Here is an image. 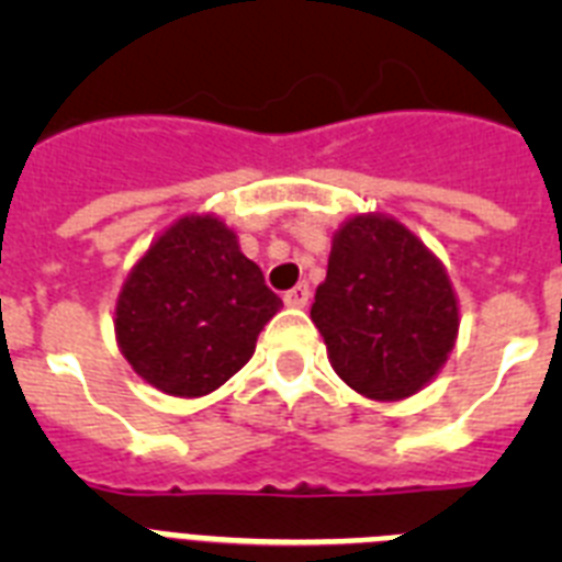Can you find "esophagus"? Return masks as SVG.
Returning <instances> with one entry per match:
<instances>
[{
    "mask_svg": "<svg viewBox=\"0 0 562 562\" xmlns=\"http://www.w3.org/2000/svg\"><path fill=\"white\" fill-rule=\"evenodd\" d=\"M310 295H312L310 284H306V281H304V284L292 286V290L286 292V295H284V304H286V306H295V310H301V306L310 304Z\"/></svg>",
    "mask_w": 562,
    "mask_h": 562,
    "instance_id": "34e87169",
    "label": "esophagus"
}]
</instances>
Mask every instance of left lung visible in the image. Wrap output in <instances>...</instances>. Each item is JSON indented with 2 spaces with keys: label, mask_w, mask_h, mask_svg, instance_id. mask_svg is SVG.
<instances>
[{
  "label": "left lung",
  "mask_w": 562,
  "mask_h": 562,
  "mask_svg": "<svg viewBox=\"0 0 562 562\" xmlns=\"http://www.w3.org/2000/svg\"><path fill=\"white\" fill-rule=\"evenodd\" d=\"M310 315L337 376L376 402L419 394L459 337L448 270L385 213H357L337 227Z\"/></svg>",
  "instance_id": "obj_1"
}]
</instances>
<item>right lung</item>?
I'll return each mask as SVG.
<instances>
[{"label":"right lung","mask_w":562,"mask_h":562,"mask_svg":"<svg viewBox=\"0 0 562 562\" xmlns=\"http://www.w3.org/2000/svg\"><path fill=\"white\" fill-rule=\"evenodd\" d=\"M256 261L213 213H188L137 258L114 304V337L134 374L193 400L225 385L281 310Z\"/></svg>","instance_id":"obj_1"}]
</instances>
